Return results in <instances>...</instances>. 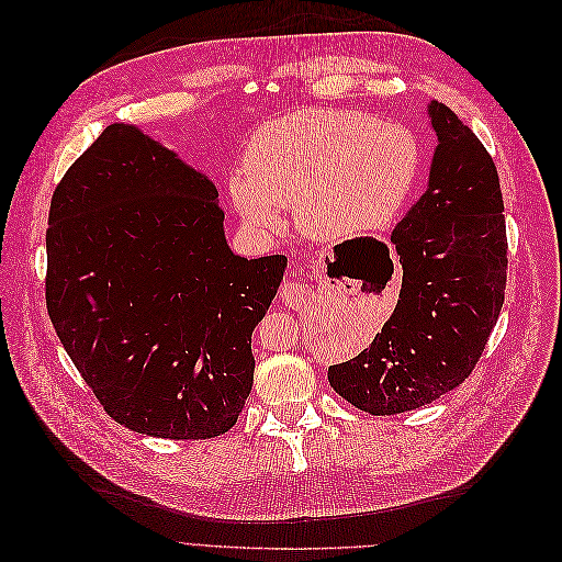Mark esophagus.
Instances as JSON below:
<instances>
[{
	"instance_id": "34e87169",
	"label": "esophagus",
	"mask_w": 562,
	"mask_h": 562,
	"mask_svg": "<svg viewBox=\"0 0 562 562\" xmlns=\"http://www.w3.org/2000/svg\"><path fill=\"white\" fill-rule=\"evenodd\" d=\"M310 269H312V274H314V277H318L321 271H323V262H321V258L310 260ZM300 295H302V285H297L295 281L288 279V281L283 283V288H281V297H283L288 304H297Z\"/></svg>"
}]
</instances>
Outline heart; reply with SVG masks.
<instances>
[{"label": "heart", "mask_w": 562, "mask_h": 562, "mask_svg": "<svg viewBox=\"0 0 562 562\" xmlns=\"http://www.w3.org/2000/svg\"><path fill=\"white\" fill-rule=\"evenodd\" d=\"M422 176V145L411 128L351 110H297L258 128L229 199L258 234L281 229L295 211L318 239L386 229Z\"/></svg>", "instance_id": "obj_1"}]
</instances>
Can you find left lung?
<instances>
[{
	"mask_svg": "<svg viewBox=\"0 0 562 562\" xmlns=\"http://www.w3.org/2000/svg\"><path fill=\"white\" fill-rule=\"evenodd\" d=\"M429 184L391 232L401 295L356 359L328 368L339 396L370 415L440 398L479 363L504 304L506 223L499 176L475 133L438 100Z\"/></svg>",
	"mask_w": 562,
	"mask_h": 562,
	"instance_id": "8db88e82",
	"label": "left lung"
}]
</instances>
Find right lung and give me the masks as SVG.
<instances>
[{"label":"right lung","mask_w":562,"mask_h":562,"mask_svg":"<svg viewBox=\"0 0 562 562\" xmlns=\"http://www.w3.org/2000/svg\"><path fill=\"white\" fill-rule=\"evenodd\" d=\"M209 176L112 124L67 168L46 232V307L108 415L131 431H229L252 386L250 335L285 255L246 260Z\"/></svg>","instance_id":"obj_1"}]
</instances>
